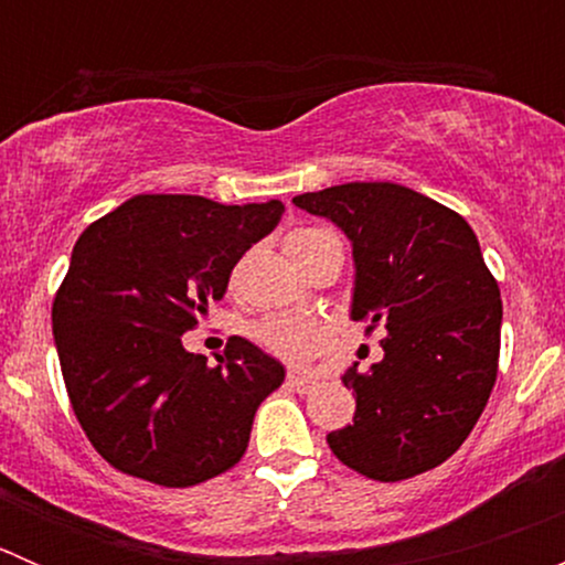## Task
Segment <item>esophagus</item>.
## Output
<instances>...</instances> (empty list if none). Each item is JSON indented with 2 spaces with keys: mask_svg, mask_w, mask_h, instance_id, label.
Instances as JSON below:
<instances>
[{
  "mask_svg": "<svg viewBox=\"0 0 565 565\" xmlns=\"http://www.w3.org/2000/svg\"><path fill=\"white\" fill-rule=\"evenodd\" d=\"M287 385H289V388L298 391V393H306V391L315 388L317 380L311 377V374H295V372H289V374H287Z\"/></svg>",
  "mask_w": 565,
  "mask_h": 565,
  "instance_id": "esophagus-1",
  "label": "esophagus"
}]
</instances>
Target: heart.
<instances>
[{
  "label": "heart",
  "mask_w": 565,
  "mask_h": 565,
  "mask_svg": "<svg viewBox=\"0 0 565 565\" xmlns=\"http://www.w3.org/2000/svg\"><path fill=\"white\" fill-rule=\"evenodd\" d=\"M328 237L333 235L324 230H317V226H300V230H292L284 237V248L292 256L295 265L300 267L306 262V256H309L319 243L328 241ZM254 335L262 347H267V350L276 352L278 358H287V361L295 363L315 358L324 347V341H328V333H324L322 324L300 317L262 319L254 328Z\"/></svg>",
  "instance_id": "heart-1"
}]
</instances>
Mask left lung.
Instances as JSON below:
<instances>
[{"mask_svg":"<svg viewBox=\"0 0 565 565\" xmlns=\"http://www.w3.org/2000/svg\"><path fill=\"white\" fill-rule=\"evenodd\" d=\"M352 243L350 317L385 330L383 361L352 363L355 418L328 446L374 481L443 465L467 440L498 377L503 303L476 232L446 204L396 182H344L292 199Z\"/></svg>","mask_w":565,"mask_h":565,"instance_id":"1","label":"left lung"}]
</instances>
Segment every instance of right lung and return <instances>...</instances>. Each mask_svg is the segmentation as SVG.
Segmentation results:
<instances>
[{"label":"right lung","instance_id":"right-lung-1","mask_svg":"<svg viewBox=\"0 0 565 565\" xmlns=\"http://www.w3.org/2000/svg\"><path fill=\"white\" fill-rule=\"evenodd\" d=\"M278 199L221 204L141 193L89 224L51 309L73 413L128 476L193 487L235 467L284 366L232 335L218 366L182 347L232 267L281 221Z\"/></svg>","mask_w":565,"mask_h":565}]
</instances>
